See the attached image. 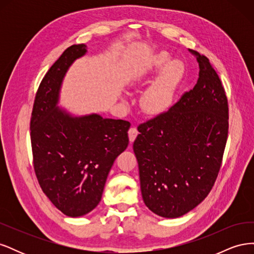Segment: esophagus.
<instances>
[{
  "instance_id": "1",
  "label": "esophagus",
  "mask_w": 254,
  "mask_h": 254,
  "mask_svg": "<svg viewBox=\"0 0 254 254\" xmlns=\"http://www.w3.org/2000/svg\"><path fill=\"white\" fill-rule=\"evenodd\" d=\"M128 134H129V141H130V143H132L135 140V137L137 136V134H139V131H137L136 127L133 126V127H131V128L129 129Z\"/></svg>"
}]
</instances>
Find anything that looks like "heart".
Listing matches in <instances>:
<instances>
[{
	"mask_svg": "<svg viewBox=\"0 0 254 254\" xmlns=\"http://www.w3.org/2000/svg\"><path fill=\"white\" fill-rule=\"evenodd\" d=\"M157 79L146 89L141 98L143 110L148 114H158L166 110L186 77L187 66L180 58H172L167 52L153 55L146 65V73L157 74Z\"/></svg>",
	"mask_w": 254,
	"mask_h": 254,
	"instance_id": "1",
	"label": "heart"
}]
</instances>
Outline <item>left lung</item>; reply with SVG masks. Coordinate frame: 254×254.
Masks as SVG:
<instances>
[{
	"instance_id": "8db88e82",
	"label": "left lung",
	"mask_w": 254,
	"mask_h": 254,
	"mask_svg": "<svg viewBox=\"0 0 254 254\" xmlns=\"http://www.w3.org/2000/svg\"><path fill=\"white\" fill-rule=\"evenodd\" d=\"M199 66L195 87L170 110L137 127L133 151L145 205L178 218L210 193L228 137V101L209 59L190 50Z\"/></svg>"
}]
</instances>
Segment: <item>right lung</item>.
Instances as JSON below:
<instances>
[{
    "label": "right lung",
    "mask_w": 254,
    "mask_h": 254,
    "mask_svg": "<svg viewBox=\"0 0 254 254\" xmlns=\"http://www.w3.org/2000/svg\"><path fill=\"white\" fill-rule=\"evenodd\" d=\"M87 52L86 44L72 45L51 66L30 119L37 179L52 203L70 217L97 206L114 161L129 143V122L97 113L75 115L58 106L68 68Z\"/></svg>",
    "instance_id": "add662e5"
}]
</instances>
